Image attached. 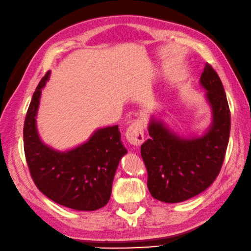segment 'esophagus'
I'll return each instance as SVG.
<instances>
[{
	"label": "esophagus",
	"mask_w": 251,
	"mask_h": 251,
	"mask_svg": "<svg viewBox=\"0 0 251 251\" xmlns=\"http://www.w3.org/2000/svg\"><path fill=\"white\" fill-rule=\"evenodd\" d=\"M144 122L141 120H134L129 128L126 129V138L131 145L133 146H140L144 142L145 134H144Z\"/></svg>",
	"instance_id": "1"
}]
</instances>
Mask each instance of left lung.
<instances>
[{
    "label": "left lung",
    "mask_w": 251,
    "mask_h": 251,
    "mask_svg": "<svg viewBox=\"0 0 251 251\" xmlns=\"http://www.w3.org/2000/svg\"><path fill=\"white\" fill-rule=\"evenodd\" d=\"M200 84L212 111V123L202 136L179 137L163 121L150 119V139L142 144L141 156L148 172V190L158 201L179 203L199 195L214 182L225 160L231 126L225 88L209 64Z\"/></svg>",
    "instance_id": "1"
}]
</instances>
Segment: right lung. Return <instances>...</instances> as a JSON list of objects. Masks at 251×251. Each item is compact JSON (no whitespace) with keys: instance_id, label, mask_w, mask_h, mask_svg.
I'll use <instances>...</instances> for the list:
<instances>
[{"instance_id":"obj_1","label":"right lung","mask_w":251,"mask_h":251,"mask_svg":"<svg viewBox=\"0 0 251 251\" xmlns=\"http://www.w3.org/2000/svg\"><path fill=\"white\" fill-rule=\"evenodd\" d=\"M49 76L50 71L37 86L23 126L30 174L39 191L51 201L77 211L99 210L109 202L115 171L126 153L119 126L98 129L86 142L67 151L44 144L36 118L41 90Z\"/></svg>"}]
</instances>
